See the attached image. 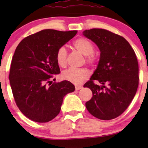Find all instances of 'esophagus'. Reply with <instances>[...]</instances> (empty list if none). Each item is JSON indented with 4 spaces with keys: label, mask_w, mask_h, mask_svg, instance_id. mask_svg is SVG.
I'll use <instances>...</instances> for the list:
<instances>
[{
    "label": "esophagus",
    "mask_w": 148,
    "mask_h": 148,
    "mask_svg": "<svg viewBox=\"0 0 148 148\" xmlns=\"http://www.w3.org/2000/svg\"><path fill=\"white\" fill-rule=\"evenodd\" d=\"M83 87L81 86H75V90H79L81 89H82Z\"/></svg>",
    "instance_id": "34e87169"
}]
</instances>
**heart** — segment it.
I'll return each instance as SVG.
<instances>
[{
    "instance_id": "b5f03b06",
    "label": "heart",
    "mask_w": 148,
    "mask_h": 148,
    "mask_svg": "<svg viewBox=\"0 0 148 148\" xmlns=\"http://www.w3.org/2000/svg\"><path fill=\"white\" fill-rule=\"evenodd\" d=\"M75 48L85 55V59L90 64L96 62V56L94 53V46L90 40L85 38H79L73 42ZM68 52L65 46L58 48L56 53V60L58 65L62 67L66 66ZM62 79L74 84H80L88 77V72L84 68H69L63 71L61 73Z\"/></svg>"
}]
</instances>
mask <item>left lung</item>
Listing matches in <instances>:
<instances>
[{
  "mask_svg": "<svg viewBox=\"0 0 148 148\" xmlns=\"http://www.w3.org/2000/svg\"><path fill=\"white\" fill-rule=\"evenodd\" d=\"M83 34L100 50L98 66L84 86L93 94L86 106L96 118L111 120L125 112L136 94L139 85L136 54L124 38L108 30L94 28L85 30ZM94 80L103 86L95 84Z\"/></svg>",
  "mask_w": 148,
  "mask_h": 148,
  "instance_id": "left-lung-1",
  "label": "left lung"
}]
</instances>
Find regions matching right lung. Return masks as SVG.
I'll return each instance as SVG.
<instances>
[{"label": "right lung", "mask_w": 148, "mask_h": 148, "mask_svg": "<svg viewBox=\"0 0 148 148\" xmlns=\"http://www.w3.org/2000/svg\"><path fill=\"white\" fill-rule=\"evenodd\" d=\"M77 33L43 29L24 38L16 48L9 79L16 104L30 120H52L59 114L64 96L74 92L71 82L52 84L51 79L60 72L56 60L58 48Z\"/></svg>", "instance_id": "right-lung-1"}]
</instances>
